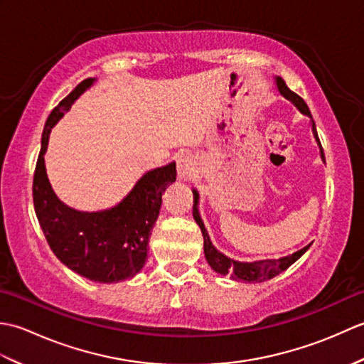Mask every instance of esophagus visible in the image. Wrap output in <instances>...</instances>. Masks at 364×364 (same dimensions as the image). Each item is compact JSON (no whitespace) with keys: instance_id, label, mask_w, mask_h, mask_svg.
Listing matches in <instances>:
<instances>
[{"instance_id":"1","label":"esophagus","mask_w":364,"mask_h":364,"mask_svg":"<svg viewBox=\"0 0 364 364\" xmlns=\"http://www.w3.org/2000/svg\"><path fill=\"white\" fill-rule=\"evenodd\" d=\"M197 159L192 153H183L176 159V170L181 180H194L198 175Z\"/></svg>"}]
</instances>
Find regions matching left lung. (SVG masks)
Wrapping results in <instances>:
<instances>
[{"instance_id": "left-lung-1", "label": "left lung", "mask_w": 364, "mask_h": 364, "mask_svg": "<svg viewBox=\"0 0 364 364\" xmlns=\"http://www.w3.org/2000/svg\"><path fill=\"white\" fill-rule=\"evenodd\" d=\"M277 86H278V90H280V94L288 100H291V102L299 107L300 112H304V114L308 115V117H311V112H310V109H308L305 100L299 97L297 94H294V92L288 86H286V82L282 78H277ZM313 133H314L316 141H318V144H319L321 156H322L323 161H326L322 145H321V141H319V136H318V131H316L314 122H313ZM192 194H194V206H192V214H194V219L198 223V227L203 233V241H205L203 249H205L206 261L210 262V266L215 270V272H219L222 275L228 274L231 278H233V280L264 282V280H270V278L277 277L278 274H282L283 270H286L289 266H292L294 262H296L301 257V255H304L308 249H310V245H306V247H304V249L294 252L292 255H286V257H282L278 259H259V261H252V262H241V261L230 259L228 257H225V255L218 252L213 247V244L210 241V236H208V233H206V228L203 225V222L198 215V210H197L198 194H197V191H192Z\"/></svg>"}]
</instances>
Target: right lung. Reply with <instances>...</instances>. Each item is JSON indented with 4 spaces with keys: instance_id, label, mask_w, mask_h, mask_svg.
<instances>
[{
    "instance_id": "add662e5",
    "label": "right lung",
    "mask_w": 364,
    "mask_h": 364,
    "mask_svg": "<svg viewBox=\"0 0 364 364\" xmlns=\"http://www.w3.org/2000/svg\"><path fill=\"white\" fill-rule=\"evenodd\" d=\"M92 82L94 80L87 78L78 84L46 120L34 170L33 198L37 220L53 253L89 280L114 283L134 277L144 267L162 194L176 180V170L175 162H170L144 173L119 205L103 211H76L54 196L43 162L50 131Z\"/></svg>"
}]
</instances>
